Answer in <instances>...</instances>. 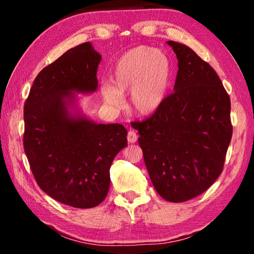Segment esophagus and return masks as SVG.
<instances>
[{
	"label": "esophagus",
	"mask_w": 254,
	"mask_h": 254,
	"mask_svg": "<svg viewBox=\"0 0 254 254\" xmlns=\"http://www.w3.org/2000/svg\"><path fill=\"white\" fill-rule=\"evenodd\" d=\"M127 141H128V142H130V143H135L136 141H137V134H136V132L132 131V130L128 131V133H127Z\"/></svg>",
	"instance_id": "1"
}]
</instances>
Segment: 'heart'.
<instances>
[{
	"label": "heart",
	"instance_id": "heart-1",
	"mask_svg": "<svg viewBox=\"0 0 254 254\" xmlns=\"http://www.w3.org/2000/svg\"><path fill=\"white\" fill-rule=\"evenodd\" d=\"M171 63L165 54L140 46L122 55L114 67L111 84H103L106 104L121 109L123 94L131 93V109L137 117L156 113L165 102L171 80Z\"/></svg>",
	"mask_w": 254,
	"mask_h": 254
}]
</instances>
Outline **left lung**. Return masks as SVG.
I'll list each match as a JSON object with an SVG mask.
<instances>
[{"label":"left lung","mask_w":254,"mask_h":254,"mask_svg":"<svg viewBox=\"0 0 254 254\" xmlns=\"http://www.w3.org/2000/svg\"><path fill=\"white\" fill-rule=\"evenodd\" d=\"M167 44L178 59L175 92L152 117L133 124L157 192L182 203L203 194L222 173L232 137L231 101L216 71L194 50Z\"/></svg>","instance_id":"obj_1"}]
</instances>
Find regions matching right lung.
Instances as JSON below:
<instances>
[{
    "label": "right lung",
    "instance_id": "right-lung-1",
    "mask_svg": "<svg viewBox=\"0 0 254 254\" xmlns=\"http://www.w3.org/2000/svg\"><path fill=\"white\" fill-rule=\"evenodd\" d=\"M101 60L91 42L66 51L39 72L24 104L23 147L36 182L76 208L105 199L112 162L127 145L122 124H97L76 106V93L96 92Z\"/></svg>",
    "mask_w": 254,
    "mask_h": 254
}]
</instances>
